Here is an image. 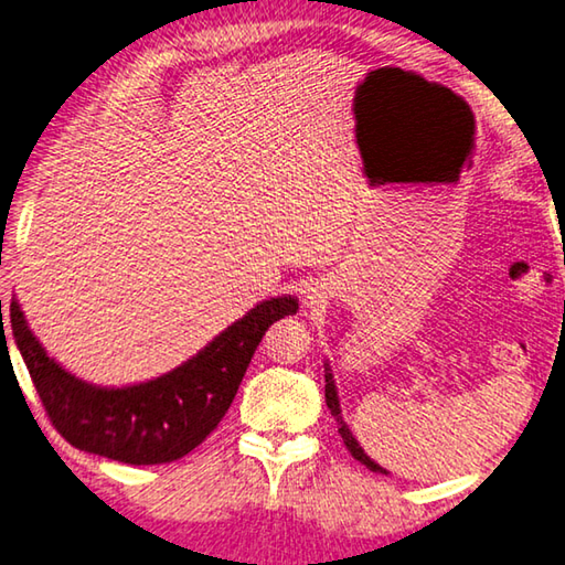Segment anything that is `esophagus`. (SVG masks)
Wrapping results in <instances>:
<instances>
[{
  "mask_svg": "<svg viewBox=\"0 0 565 565\" xmlns=\"http://www.w3.org/2000/svg\"><path fill=\"white\" fill-rule=\"evenodd\" d=\"M307 302H310V305H315V302H317V295H315V290L307 292Z\"/></svg>",
  "mask_w": 565,
  "mask_h": 565,
  "instance_id": "1",
  "label": "esophagus"
}]
</instances>
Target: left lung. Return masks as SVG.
<instances>
[{"label": "left lung", "mask_w": 565, "mask_h": 565, "mask_svg": "<svg viewBox=\"0 0 565 565\" xmlns=\"http://www.w3.org/2000/svg\"><path fill=\"white\" fill-rule=\"evenodd\" d=\"M327 374H324V398H327V408L332 411V415H334V420H337V425H339V435H342V440H344V445H347V450L351 452V457H354V460H359L361 465H366L371 472H381V475H388L386 470H383L381 465H376L374 460H371V457L361 450V445L356 443V438L354 435H351V430H349V425L344 423V418H342V408H339V396H337V386H334V379H332V374H329V366L324 369Z\"/></svg>", "instance_id": "obj_1"}]
</instances>
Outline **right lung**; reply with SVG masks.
I'll return each instance as SVG.
<instances>
[{"mask_svg":"<svg viewBox=\"0 0 565 565\" xmlns=\"http://www.w3.org/2000/svg\"><path fill=\"white\" fill-rule=\"evenodd\" d=\"M295 312V297H270L169 374L137 386L100 388L56 364L29 329L19 302L9 305L14 342L53 428L73 448L125 465L174 462L204 443L236 398L263 334Z\"/></svg>","mask_w":565,"mask_h":565,"instance_id":"1","label":"right lung"}]
</instances>
